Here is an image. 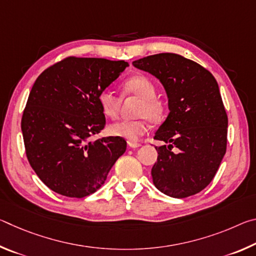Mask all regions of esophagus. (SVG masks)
Returning a JSON list of instances; mask_svg holds the SVG:
<instances>
[{
    "instance_id": "esophagus-1",
    "label": "esophagus",
    "mask_w": 256,
    "mask_h": 256,
    "mask_svg": "<svg viewBox=\"0 0 256 256\" xmlns=\"http://www.w3.org/2000/svg\"><path fill=\"white\" fill-rule=\"evenodd\" d=\"M141 144H138V142H128V146L130 148H138V146H140Z\"/></svg>"
}]
</instances>
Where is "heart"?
<instances>
[{
	"label": "heart",
	"instance_id": "obj_1",
	"mask_svg": "<svg viewBox=\"0 0 256 256\" xmlns=\"http://www.w3.org/2000/svg\"><path fill=\"white\" fill-rule=\"evenodd\" d=\"M156 92H157L156 86L148 76L141 74L133 76L125 80L123 94L140 99L136 115L141 118L118 120L112 124L108 128L112 136L123 138L130 142H136L148 131V120L151 123H159L164 116V105L159 98L156 97ZM98 102L107 118H118L122 98L115 92L110 89L102 90L98 94Z\"/></svg>",
	"mask_w": 256,
	"mask_h": 256
}]
</instances>
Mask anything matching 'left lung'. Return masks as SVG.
Masks as SVG:
<instances>
[{
    "instance_id": "8db88e82",
    "label": "left lung",
    "mask_w": 256,
    "mask_h": 256,
    "mask_svg": "<svg viewBox=\"0 0 256 256\" xmlns=\"http://www.w3.org/2000/svg\"><path fill=\"white\" fill-rule=\"evenodd\" d=\"M136 68L162 82L170 114L154 138L164 141L151 175L172 198L201 192L214 180L226 154L228 118L214 76L194 60L160 53L134 60Z\"/></svg>"
}]
</instances>
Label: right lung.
<instances>
[{
    "label": "right lung",
    "instance_id": "obj_1",
    "mask_svg": "<svg viewBox=\"0 0 256 256\" xmlns=\"http://www.w3.org/2000/svg\"><path fill=\"white\" fill-rule=\"evenodd\" d=\"M126 66L124 60L70 56L34 81L21 130L30 166L54 192L78 198L94 193L126 150L120 136L89 140L106 124L98 94Z\"/></svg>",
    "mask_w": 256,
    "mask_h": 256
}]
</instances>
